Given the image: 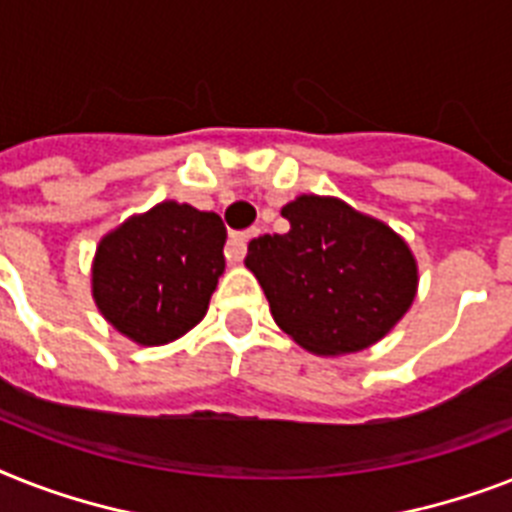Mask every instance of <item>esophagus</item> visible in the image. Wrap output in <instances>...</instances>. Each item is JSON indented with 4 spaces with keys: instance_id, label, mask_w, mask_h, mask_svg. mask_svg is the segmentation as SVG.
Listing matches in <instances>:
<instances>
[{
    "instance_id": "esophagus-1",
    "label": "esophagus",
    "mask_w": 512,
    "mask_h": 512,
    "mask_svg": "<svg viewBox=\"0 0 512 512\" xmlns=\"http://www.w3.org/2000/svg\"><path fill=\"white\" fill-rule=\"evenodd\" d=\"M255 236H257V228L231 234V239H228V260H231V263H242L244 255H247L249 239H255Z\"/></svg>"
}]
</instances>
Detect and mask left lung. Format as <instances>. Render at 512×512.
Returning a JSON list of instances; mask_svg holds the SVG:
<instances>
[{"label":"left lung","mask_w":512,"mask_h":512,"mask_svg":"<svg viewBox=\"0 0 512 512\" xmlns=\"http://www.w3.org/2000/svg\"><path fill=\"white\" fill-rule=\"evenodd\" d=\"M286 234L249 242L270 315L302 350L339 357L381 342L418 294V263L394 228L339 197L299 194Z\"/></svg>","instance_id":"left-lung-1"}]
</instances>
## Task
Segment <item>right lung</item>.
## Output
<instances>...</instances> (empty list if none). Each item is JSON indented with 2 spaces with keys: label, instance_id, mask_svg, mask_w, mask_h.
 I'll return each instance as SVG.
<instances>
[{
  "label": "right lung",
  "instance_id": "add662e5",
  "mask_svg": "<svg viewBox=\"0 0 512 512\" xmlns=\"http://www.w3.org/2000/svg\"><path fill=\"white\" fill-rule=\"evenodd\" d=\"M223 244L220 215L165 199L99 239L91 297L102 318L131 342H176L205 318L226 270Z\"/></svg>",
  "mask_w": 512,
  "mask_h": 512
}]
</instances>
